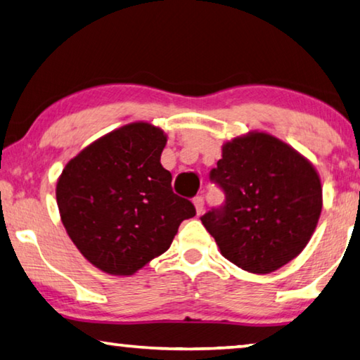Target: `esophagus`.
<instances>
[{"instance_id":"obj_1","label":"esophagus","mask_w":360,"mask_h":360,"mask_svg":"<svg viewBox=\"0 0 360 360\" xmlns=\"http://www.w3.org/2000/svg\"><path fill=\"white\" fill-rule=\"evenodd\" d=\"M192 202H194V207H195L197 214H200L203 212V197H195Z\"/></svg>"}]
</instances>
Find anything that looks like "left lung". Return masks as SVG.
I'll return each instance as SVG.
<instances>
[{"label": "left lung", "instance_id": "left-lung-1", "mask_svg": "<svg viewBox=\"0 0 360 360\" xmlns=\"http://www.w3.org/2000/svg\"><path fill=\"white\" fill-rule=\"evenodd\" d=\"M210 178L226 194L200 218L224 259L255 275L289 264L317 228L321 181L304 155L264 131L224 142Z\"/></svg>", "mask_w": 360, "mask_h": 360}]
</instances>
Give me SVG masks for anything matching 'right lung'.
I'll return each mask as SVG.
<instances>
[{
    "mask_svg": "<svg viewBox=\"0 0 360 360\" xmlns=\"http://www.w3.org/2000/svg\"><path fill=\"white\" fill-rule=\"evenodd\" d=\"M166 134L146 121L105 134L69 160L56 182L63 226L90 264L131 276L169 249L195 208L171 189Z\"/></svg>",
    "mask_w": 360,
    "mask_h": 360,
    "instance_id": "right-lung-1",
    "label": "right lung"
}]
</instances>
